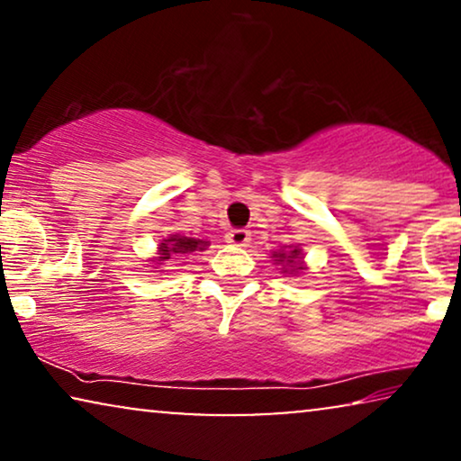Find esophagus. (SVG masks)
Here are the masks:
<instances>
[{"mask_svg": "<svg viewBox=\"0 0 461 461\" xmlns=\"http://www.w3.org/2000/svg\"><path fill=\"white\" fill-rule=\"evenodd\" d=\"M226 241H229L230 245H237V248H248L251 241V235H249V230H245V229H235L226 235Z\"/></svg>", "mask_w": 461, "mask_h": 461, "instance_id": "34e87169", "label": "esophagus"}]
</instances>
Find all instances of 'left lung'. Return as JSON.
Masks as SVG:
<instances>
[{"instance_id": "left-lung-1", "label": "left lung", "mask_w": 461, "mask_h": 461, "mask_svg": "<svg viewBox=\"0 0 461 461\" xmlns=\"http://www.w3.org/2000/svg\"><path fill=\"white\" fill-rule=\"evenodd\" d=\"M273 262L279 267L283 275L289 276H298L300 273L306 270V262H304V251H302L300 245H285V248L273 251Z\"/></svg>"}]
</instances>
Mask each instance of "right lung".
<instances>
[{
	"label": "right lung",
	"mask_w": 461,
	"mask_h": 461,
	"mask_svg": "<svg viewBox=\"0 0 461 461\" xmlns=\"http://www.w3.org/2000/svg\"><path fill=\"white\" fill-rule=\"evenodd\" d=\"M205 248H210V241H207V239L186 237L176 232V235H167L161 239V243L157 245V256L150 258L149 264H163L172 260L176 256H188L193 254V251H203ZM176 260H180V258H176Z\"/></svg>",
	"instance_id": "obj_1"
}]
</instances>
